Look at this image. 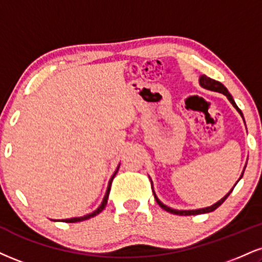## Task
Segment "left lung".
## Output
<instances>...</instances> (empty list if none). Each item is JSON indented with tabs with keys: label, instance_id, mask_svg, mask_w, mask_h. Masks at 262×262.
<instances>
[{
	"label": "left lung",
	"instance_id": "left-lung-1",
	"mask_svg": "<svg viewBox=\"0 0 262 262\" xmlns=\"http://www.w3.org/2000/svg\"><path fill=\"white\" fill-rule=\"evenodd\" d=\"M200 85L203 88H205V89H209V90H212V91H217V93H221V94H223V95H226L227 96V99H228L229 101H231V103L233 106L235 107V108H237V111L241 113L242 115V117H243V113H242V111L241 110H239V107L235 105V102H234V100H233V97H232V95L231 94L228 93V90L226 89V86L223 84H221L220 83V81H217V80H213V79H211V78H209V77H206V75H201L200 77ZM243 177V174L241 176V178ZM235 187V185H234ZM234 189V188H233ZM233 189L231 191H229L228 194L226 195L225 198H222L221 200L219 201V203H216V204H213L212 206H210V207H205V209H199V210H188V211H184V210H173V209H171V207H168V206H166V205H163L161 201H160L159 199H157L156 198V195H155V199H156V201H157V204L160 205V206L162 207L163 210H166L167 212H171V213H174V215H181V216H189V215H199V213H206V212H211V211H215L217 207L220 206V205H222L223 204V201H225L227 198L229 196V194L232 193L233 191Z\"/></svg>",
	"mask_w": 262,
	"mask_h": 262
}]
</instances>
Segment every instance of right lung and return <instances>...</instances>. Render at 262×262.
<instances>
[{
	"label": "right lung",
	"mask_w": 262,
	"mask_h": 262,
	"mask_svg": "<svg viewBox=\"0 0 262 262\" xmlns=\"http://www.w3.org/2000/svg\"><path fill=\"white\" fill-rule=\"evenodd\" d=\"M118 168H119V166H118ZM118 168H117V171L115 172V174L112 176L111 181H110V184H108V188H107L106 195H105V198H103V201H102V204L100 205V207H99V209L94 211V212H93V213H90V215H86V216H84V217H75V219H71V220H63V222H72V223H74V222H80V221H85V220H89V219H91V217H94V216L99 215V213H100L101 211H102L103 209H105V206H106V205H107V198H108L110 190H111V184H112V181H113V178H115V176L117 174V172H118Z\"/></svg>",
	"instance_id": "obj_1"
}]
</instances>
